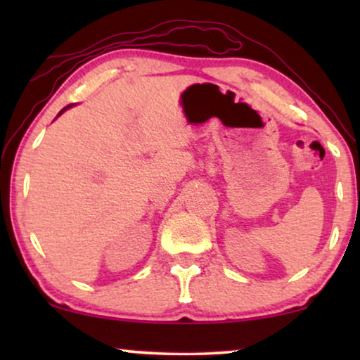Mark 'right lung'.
Listing matches in <instances>:
<instances>
[{"label":"right lung","mask_w":360,"mask_h":360,"mask_svg":"<svg viewBox=\"0 0 360 360\" xmlns=\"http://www.w3.org/2000/svg\"><path fill=\"white\" fill-rule=\"evenodd\" d=\"M70 106H72V105H68V106H65V108H63V110H62L60 112H58V116H60V115H62V112H63V111H65V110H68V108H70Z\"/></svg>","instance_id":"1"}]
</instances>
